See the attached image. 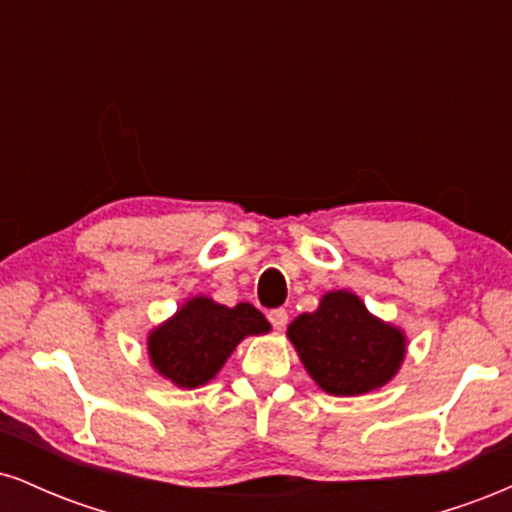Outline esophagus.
<instances>
[{
    "label": "esophagus",
    "mask_w": 512,
    "mask_h": 512,
    "mask_svg": "<svg viewBox=\"0 0 512 512\" xmlns=\"http://www.w3.org/2000/svg\"><path fill=\"white\" fill-rule=\"evenodd\" d=\"M269 322H272V327L274 330H284L286 327V322H289V313H286L284 308H274V310H269Z\"/></svg>",
    "instance_id": "1"
}]
</instances>
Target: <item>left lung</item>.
<instances>
[{"mask_svg": "<svg viewBox=\"0 0 512 512\" xmlns=\"http://www.w3.org/2000/svg\"><path fill=\"white\" fill-rule=\"evenodd\" d=\"M310 378L330 395H363L385 385L404 356V337L375 320L361 298L332 291L315 313L298 315L289 325Z\"/></svg>", "mask_w": 512, "mask_h": 512, "instance_id": "obj_1", "label": "left lung"}]
</instances>
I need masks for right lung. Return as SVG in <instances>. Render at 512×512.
Here are the masks:
<instances>
[{
  "label": "right lung",
  "mask_w": 512,
  "mask_h": 512,
  "mask_svg": "<svg viewBox=\"0 0 512 512\" xmlns=\"http://www.w3.org/2000/svg\"><path fill=\"white\" fill-rule=\"evenodd\" d=\"M269 332V322L255 305L226 308L209 298H192L173 320L151 332V363L180 387H197L219 373L238 342L248 334Z\"/></svg>",
  "instance_id": "right-lung-1"
}]
</instances>
